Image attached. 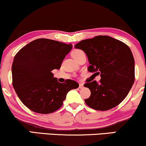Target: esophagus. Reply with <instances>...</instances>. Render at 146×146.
Listing matches in <instances>:
<instances>
[{
	"label": "esophagus",
	"instance_id": "obj_1",
	"mask_svg": "<svg viewBox=\"0 0 146 146\" xmlns=\"http://www.w3.org/2000/svg\"><path fill=\"white\" fill-rule=\"evenodd\" d=\"M79 88H80V89H82V88H84V84H79Z\"/></svg>",
	"mask_w": 146,
	"mask_h": 146
}]
</instances>
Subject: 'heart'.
Wrapping results in <instances>:
<instances>
[{"instance_id":"b5f03b06","label":"heart","mask_w":146,"mask_h":146,"mask_svg":"<svg viewBox=\"0 0 146 146\" xmlns=\"http://www.w3.org/2000/svg\"><path fill=\"white\" fill-rule=\"evenodd\" d=\"M85 54L84 52L82 50H79V49H77V50H74L73 52H71V55L73 56V58L76 60L77 58H79L81 55Z\"/></svg>"}]
</instances>
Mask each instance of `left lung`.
<instances>
[{
  "mask_svg": "<svg viewBox=\"0 0 146 146\" xmlns=\"http://www.w3.org/2000/svg\"><path fill=\"white\" fill-rule=\"evenodd\" d=\"M75 48L86 54L90 64L88 71L101 77L99 83L93 81L84 84L91 91L86 104L102 111L119 105L135 81V60L129 47L112 37L98 36L82 40Z\"/></svg>",
  "mask_w": 146,
  "mask_h": 146,
  "instance_id": "obj_1",
  "label": "left lung"
}]
</instances>
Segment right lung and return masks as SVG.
<instances>
[{
	"mask_svg": "<svg viewBox=\"0 0 146 146\" xmlns=\"http://www.w3.org/2000/svg\"><path fill=\"white\" fill-rule=\"evenodd\" d=\"M71 44L40 38L22 48L12 64L13 86L18 97L29 109L49 114L60 108L68 92L79 87L67 79L59 83L52 70L59 69L72 49Z\"/></svg>",
	"mask_w": 146,
	"mask_h": 146,
	"instance_id": "right-lung-1",
	"label": "right lung"
}]
</instances>
